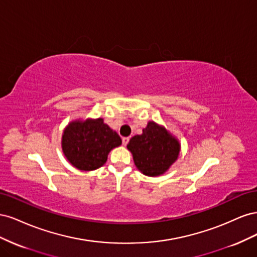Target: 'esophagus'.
<instances>
[{"instance_id": "34e87169", "label": "esophagus", "mask_w": 257, "mask_h": 257, "mask_svg": "<svg viewBox=\"0 0 257 257\" xmlns=\"http://www.w3.org/2000/svg\"><path fill=\"white\" fill-rule=\"evenodd\" d=\"M128 141H130L128 137H123V138H122V144H123V146H126L127 143H128Z\"/></svg>"}]
</instances>
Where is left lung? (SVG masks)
<instances>
[{"label": "left lung", "mask_w": 257, "mask_h": 257, "mask_svg": "<svg viewBox=\"0 0 257 257\" xmlns=\"http://www.w3.org/2000/svg\"><path fill=\"white\" fill-rule=\"evenodd\" d=\"M135 165L148 177L165 174L177 161L180 152L178 139L162 125L148 122L142 135H135L127 144Z\"/></svg>", "instance_id": "1"}]
</instances>
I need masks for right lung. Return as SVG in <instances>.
<instances>
[{"label":"right lung","mask_w":257,"mask_h":257,"mask_svg":"<svg viewBox=\"0 0 257 257\" xmlns=\"http://www.w3.org/2000/svg\"><path fill=\"white\" fill-rule=\"evenodd\" d=\"M62 150L77 169L90 172L102 167L108 154L122 144L120 136L104 123L103 118L75 120L62 135Z\"/></svg>","instance_id":"right-lung-1"}]
</instances>
